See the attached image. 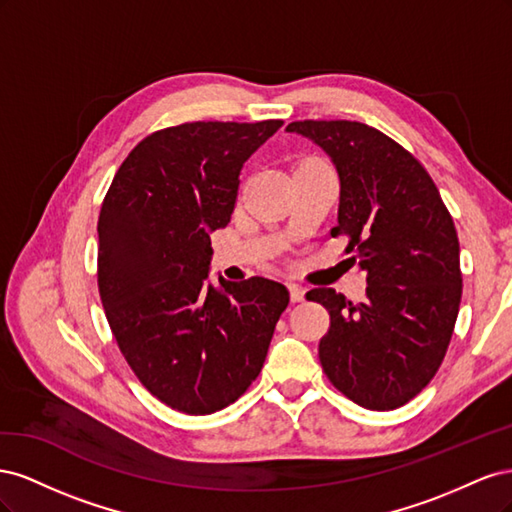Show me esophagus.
<instances>
[{"instance_id":"obj_1","label":"esophagus","mask_w":512,"mask_h":512,"mask_svg":"<svg viewBox=\"0 0 512 512\" xmlns=\"http://www.w3.org/2000/svg\"><path fill=\"white\" fill-rule=\"evenodd\" d=\"M288 290H290V299H292L294 303H299V301L305 299V288H303L301 284L290 282V284H288Z\"/></svg>"}]
</instances>
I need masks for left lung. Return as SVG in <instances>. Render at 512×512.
Instances as JSON below:
<instances>
[{"label":"left lung","instance_id":"8db88e82","mask_svg":"<svg viewBox=\"0 0 512 512\" xmlns=\"http://www.w3.org/2000/svg\"><path fill=\"white\" fill-rule=\"evenodd\" d=\"M288 132L329 153L342 192L331 237L367 273V299L314 288L331 316L320 339L324 374L367 410L408 404L436 376L461 303L459 239L436 183L408 149L361 121H292Z\"/></svg>","mask_w":512,"mask_h":512}]
</instances>
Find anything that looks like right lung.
Listing matches in <instances>:
<instances>
[{"mask_svg": "<svg viewBox=\"0 0 512 512\" xmlns=\"http://www.w3.org/2000/svg\"><path fill=\"white\" fill-rule=\"evenodd\" d=\"M284 126L190 121L145 136L98 218V290L117 346L162 404L211 414L258 378L288 305L267 277L207 284L209 232L235 211L243 162Z\"/></svg>", "mask_w": 512, "mask_h": 512, "instance_id": "obj_1", "label": "right lung"}]
</instances>
